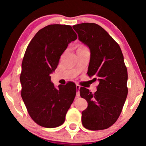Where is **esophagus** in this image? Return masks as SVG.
I'll return each instance as SVG.
<instances>
[{
	"instance_id": "1",
	"label": "esophagus",
	"mask_w": 146,
	"mask_h": 146,
	"mask_svg": "<svg viewBox=\"0 0 146 146\" xmlns=\"http://www.w3.org/2000/svg\"><path fill=\"white\" fill-rule=\"evenodd\" d=\"M76 97H80V91H79V90H80V87L79 85H76Z\"/></svg>"
}]
</instances>
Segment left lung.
<instances>
[{
  "instance_id": "left-lung-1",
  "label": "left lung",
  "mask_w": 146,
  "mask_h": 146,
  "mask_svg": "<svg viewBox=\"0 0 146 146\" xmlns=\"http://www.w3.org/2000/svg\"><path fill=\"white\" fill-rule=\"evenodd\" d=\"M73 28L79 40L90 49L88 75L99 82L95 93L80 89V97L88 103L82 113V125L93 131L107 129L119 117L127 95V70L122 52L117 42L97 24H78Z\"/></svg>"
}]
</instances>
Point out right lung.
I'll use <instances>...</instances> for the list:
<instances>
[{
    "label": "right lung",
    "instance_id": "right-lung-1",
    "mask_svg": "<svg viewBox=\"0 0 146 146\" xmlns=\"http://www.w3.org/2000/svg\"><path fill=\"white\" fill-rule=\"evenodd\" d=\"M77 35L71 26L51 24L39 30L28 44L20 76L21 97L29 116L40 126H60L76 93L70 82L55 88L50 74L62 54Z\"/></svg>",
    "mask_w": 146,
    "mask_h": 146
}]
</instances>
